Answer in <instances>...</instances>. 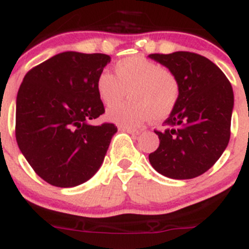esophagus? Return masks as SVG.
I'll return each instance as SVG.
<instances>
[{
    "mask_svg": "<svg viewBox=\"0 0 249 249\" xmlns=\"http://www.w3.org/2000/svg\"><path fill=\"white\" fill-rule=\"evenodd\" d=\"M119 130H120V131H125V132H127V134H130V135H134V136H136V135H140V131H139V130L131 129V127L119 126Z\"/></svg>",
    "mask_w": 249,
    "mask_h": 249,
    "instance_id": "1",
    "label": "esophagus"
}]
</instances>
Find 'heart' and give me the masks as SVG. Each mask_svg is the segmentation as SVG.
Masks as SVG:
<instances>
[{"instance_id":"obj_1","label":"heart","mask_w":249,"mask_h":249,"mask_svg":"<svg viewBox=\"0 0 249 249\" xmlns=\"http://www.w3.org/2000/svg\"><path fill=\"white\" fill-rule=\"evenodd\" d=\"M97 93L111 107L129 92L130 101L110 108L107 118L125 127H137L148 119L161 122L175 109L180 98V81L170 69L135 54L115 64V75L105 71L98 75Z\"/></svg>"}]
</instances>
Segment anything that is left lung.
Segmentation results:
<instances>
[{
	"mask_svg": "<svg viewBox=\"0 0 249 249\" xmlns=\"http://www.w3.org/2000/svg\"><path fill=\"white\" fill-rule=\"evenodd\" d=\"M148 57L170 69L181 89L164 130L154 131L159 147L148 156L149 163L166 178H197L211 169L228 147L232 86L219 67L197 53L178 51Z\"/></svg>",
	"mask_w": 249,
	"mask_h": 249,
	"instance_id": "1",
	"label": "left lung"
}]
</instances>
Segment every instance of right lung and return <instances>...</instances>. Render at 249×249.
I'll use <instances>...</instances> for the list:
<instances>
[{
    "instance_id": "obj_1",
    "label": "right lung",
    "mask_w": 249,
    "mask_h": 249,
    "mask_svg": "<svg viewBox=\"0 0 249 249\" xmlns=\"http://www.w3.org/2000/svg\"><path fill=\"white\" fill-rule=\"evenodd\" d=\"M110 62L103 53L53 55L29 71L17 95L16 139L36 174L57 187H74L102 165L117 126L89 122L105 113L98 75Z\"/></svg>"
}]
</instances>
